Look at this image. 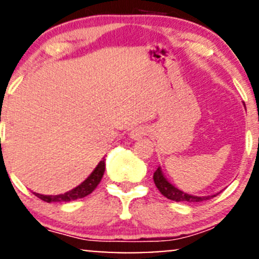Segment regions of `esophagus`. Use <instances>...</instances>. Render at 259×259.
Returning a JSON list of instances; mask_svg holds the SVG:
<instances>
[{
    "mask_svg": "<svg viewBox=\"0 0 259 259\" xmlns=\"http://www.w3.org/2000/svg\"><path fill=\"white\" fill-rule=\"evenodd\" d=\"M144 135H146V129L144 126H137L130 132V138L134 139V140H139V139L143 138Z\"/></svg>",
    "mask_w": 259,
    "mask_h": 259,
    "instance_id": "esophagus-1",
    "label": "esophagus"
}]
</instances>
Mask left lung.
I'll return each instance as SVG.
<instances>
[{
  "label": "left lung",
  "instance_id": "8db88e82",
  "mask_svg": "<svg viewBox=\"0 0 259 259\" xmlns=\"http://www.w3.org/2000/svg\"><path fill=\"white\" fill-rule=\"evenodd\" d=\"M154 182L157 189H159V191L165 197H167L168 200L176 201V202H181V201H185V202H201V201L209 200L211 197L216 196H194L181 191V190H179L178 187H175L172 184L167 181V179L162 174L161 167H157V170L154 172Z\"/></svg>",
  "mask_w": 259,
  "mask_h": 259
}]
</instances>
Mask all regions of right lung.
Wrapping results in <instances>:
<instances>
[{
	"label": "right lung",
	"mask_w": 259,
	"mask_h": 259,
	"mask_svg": "<svg viewBox=\"0 0 259 259\" xmlns=\"http://www.w3.org/2000/svg\"><path fill=\"white\" fill-rule=\"evenodd\" d=\"M104 171H105V160L103 159L102 161L97 165V167L94 168L93 172L84 180L79 186L75 187V189L70 190V191L65 192V194L54 195V196L40 195V194H36V192H33V194L36 195L38 198H40L42 201H46V202H50V203L51 202H69V201L83 198L94 191L95 187L99 185L100 180H102L103 175H104Z\"/></svg>",
	"instance_id": "add662e5"
}]
</instances>
